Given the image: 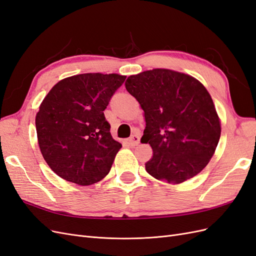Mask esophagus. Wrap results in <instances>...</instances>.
<instances>
[{"mask_svg": "<svg viewBox=\"0 0 256 256\" xmlns=\"http://www.w3.org/2000/svg\"><path fill=\"white\" fill-rule=\"evenodd\" d=\"M127 143H128L130 146H136L138 143H140V136L134 134V136H132L128 138Z\"/></svg>", "mask_w": 256, "mask_h": 256, "instance_id": "obj_1", "label": "esophagus"}]
</instances>
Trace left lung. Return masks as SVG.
I'll return each instance as SVG.
<instances>
[{
  "mask_svg": "<svg viewBox=\"0 0 256 256\" xmlns=\"http://www.w3.org/2000/svg\"><path fill=\"white\" fill-rule=\"evenodd\" d=\"M125 86L144 111L141 143L152 150L147 173L168 184L198 175L221 136L220 118L204 85L192 76L154 68L128 76Z\"/></svg>",
  "mask_w": 256,
  "mask_h": 256,
  "instance_id": "1",
  "label": "left lung"
}]
</instances>
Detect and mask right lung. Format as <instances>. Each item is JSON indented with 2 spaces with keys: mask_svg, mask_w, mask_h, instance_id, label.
<instances>
[{
  "mask_svg": "<svg viewBox=\"0 0 256 256\" xmlns=\"http://www.w3.org/2000/svg\"><path fill=\"white\" fill-rule=\"evenodd\" d=\"M125 79L118 74H76L44 98L35 118L38 145L60 178L90 186L110 172L122 144L112 138L104 111Z\"/></svg>",
  "mask_w": 256,
  "mask_h": 256,
  "instance_id": "1",
  "label": "right lung"
}]
</instances>
